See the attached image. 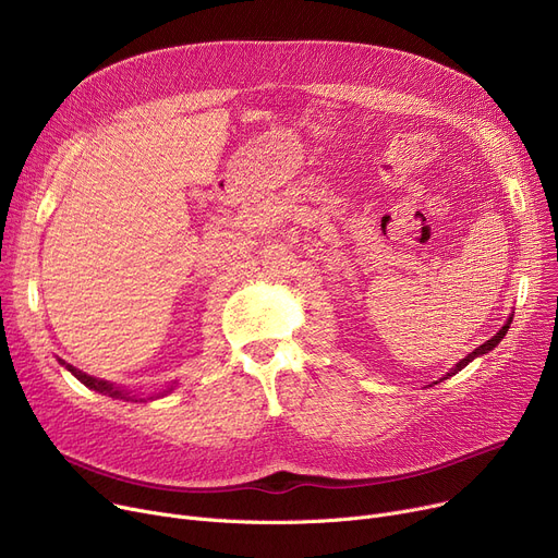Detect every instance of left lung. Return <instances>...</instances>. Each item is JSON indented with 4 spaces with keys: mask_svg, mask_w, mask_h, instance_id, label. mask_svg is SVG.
<instances>
[{
    "mask_svg": "<svg viewBox=\"0 0 558 558\" xmlns=\"http://www.w3.org/2000/svg\"><path fill=\"white\" fill-rule=\"evenodd\" d=\"M509 326H511V316H509V320H507V324H505V326H502V330H500V332H497V335H495V337H490V339H488V341H484V343H482V345H480V348H475V350H473V353H471V355H468V357H463V360H461V362H459V364H457V366H454V368H452V371H450V373H448V375H446V377H450V375H454V373H459V371H461V368H465V366H468V364H471V362H473V360H475V357H480V355H486V353H488V350H493V348H495V345H497V343H500V341H502V339H505V335H507V330H509ZM446 377H444V379H446ZM434 385H436V383H434Z\"/></svg>",
    "mask_w": 558,
    "mask_h": 558,
    "instance_id": "8db88e82",
    "label": "left lung"
}]
</instances>
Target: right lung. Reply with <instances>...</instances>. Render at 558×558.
Wrapping results in <instances>:
<instances>
[{
    "mask_svg": "<svg viewBox=\"0 0 558 558\" xmlns=\"http://www.w3.org/2000/svg\"><path fill=\"white\" fill-rule=\"evenodd\" d=\"M61 362L76 379L78 383H83L87 389H93V391H99V393H104V396H110L112 400H131V402H144V400H154V398H160V396H165V393H169L171 389H173V385L171 387H167L165 391H160V393H156V396H151V398H140V396H133V391H129V389H122V387H114V385H110V383H106V379H99V377H93V375H87V373H83V371H78V368H74L72 364H65L63 360H58Z\"/></svg>",
    "mask_w": 558,
    "mask_h": 558,
    "instance_id": "add662e5",
    "label": "right lung"
}]
</instances>
